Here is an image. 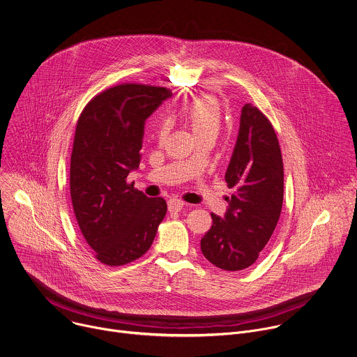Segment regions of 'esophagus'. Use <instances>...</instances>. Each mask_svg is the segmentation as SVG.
Here are the masks:
<instances>
[{
    "mask_svg": "<svg viewBox=\"0 0 357 357\" xmlns=\"http://www.w3.org/2000/svg\"><path fill=\"white\" fill-rule=\"evenodd\" d=\"M183 206H185V203L179 199H169L168 200V210L171 213H179L183 208Z\"/></svg>",
    "mask_w": 357,
    "mask_h": 357,
    "instance_id": "obj_1",
    "label": "esophagus"
}]
</instances>
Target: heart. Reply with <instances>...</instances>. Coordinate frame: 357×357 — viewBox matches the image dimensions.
<instances>
[{"label":"heart","mask_w":357,"mask_h":357,"mask_svg":"<svg viewBox=\"0 0 357 357\" xmlns=\"http://www.w3.org/2000/svg\"><path fill=\"white\" fill-rule=\"evenodd\" d=\"M183 116L190 123L196 136L200 135H215L220 130L221 125V109L215 100L210 97H202L193 100L183 108ZM168 125L164 123L160 128V136L167 133Z\"/></svg>","instance_id":"1"}]
</instances>
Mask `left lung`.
Instances as JSON below:
<instances>
[{
    "label": "left lung",
    "instance_id": "8db88e82",
    "mask_svg": "<svg viewBox=\"0 0 357 357\" xmlns=\"http://www.w3.org/2000/svg\"><path fill=\"white\" fill-rule=\"evenodd\" d=\"M225 181L235 193L227 197L224 217L211 214L213 225L200 246L215 267L239 271L250 267L268 243L284 200V164L277 135L252 104L242 108Z\"/></svg>",
    "mask_w": 357,
    "mask_h": 357
}]
</instances>
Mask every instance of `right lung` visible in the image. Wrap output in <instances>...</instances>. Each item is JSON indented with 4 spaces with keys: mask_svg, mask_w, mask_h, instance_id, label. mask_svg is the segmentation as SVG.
<instances>
[{
    "mask_svg": "<svg viewBox=\"0 0 357 357\" xmlns=\"http://www.w3.org/2000/svg\"><path fill=\"white\" fill-rule=\"evenodd\" d=\"M172 96L165 87L119 84L96 96L79 116L70 157V197L79 228L105 266H123L151 246L167 214L126 178L140 164L146 119Z\"/></svg>",
    "mask_w": 357,
    "mask_h": 357,
    "instance_id": "1",
    "label": "right lung"
}]
</instances>
